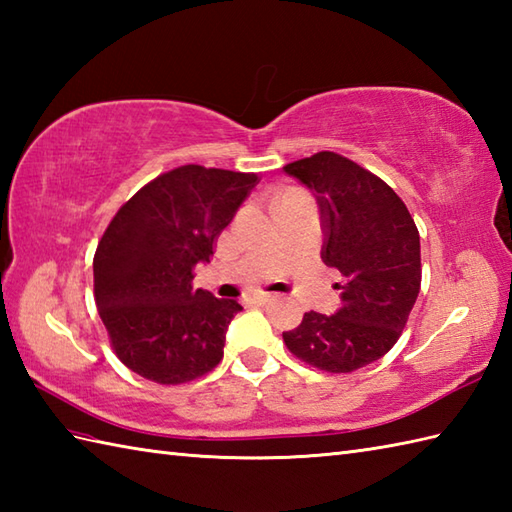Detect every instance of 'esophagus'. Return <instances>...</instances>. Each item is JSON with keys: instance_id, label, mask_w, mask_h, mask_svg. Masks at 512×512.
I'll return each instance as SVG.
<instances>
[{"instance_id": "obj_1", "label": "esophagus", "mask_w": 512, "mask_h": 512, "mask_svg": "<svg viewBox=\"0 0 512 512\" xmlns=\"http://www.w3.org/2000/svg\"><path fill=\"white\" fill-rule=\"evenodd\" d=\"M270 299H273L270 295H253L248 301H250V303H257V306H264V303H268Z\"/></svg>"}]
</instances>
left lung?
Returning a JSON list of instances; mask_svg holds the SVG:
<instances>
[{"label":"left lung","mask_w":512,"mask_h":512,"mask_svg":"<svg viewBox=\"0 0 512 512\" xmlns=\"http://www.w3.org/2000/svg\"><path fill=\"white\" fill-rule=\"evenodd\" d=\"M317 193L323 262L336 268L343 306L306 312L284 332L299 361L330 374H350L385 356L405 330L418 299L420 235L409 209L387 182L334 151L284 167Z\"/></svg>","instance_id":"left-lung-1"}]
</instances>
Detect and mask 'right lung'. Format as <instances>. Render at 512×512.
<instances>
[{
    "label": "right lung",
    "mask_w": 512,
    "mask_h": 512,
    "mask_svg": "<svg viewBox=\"0 0 512 512\" xmlns=\"http://www.w3.org/2000/svg\"><path fill=\"white\" fill-rule=\"evenodd\" d=\"M257 173L184 165L136 191L94 253V299L112 350L158 385H182L222 361L242 306L193 288Z\"/></svg>",
    "instance_id": "1"
}]
</instances>
